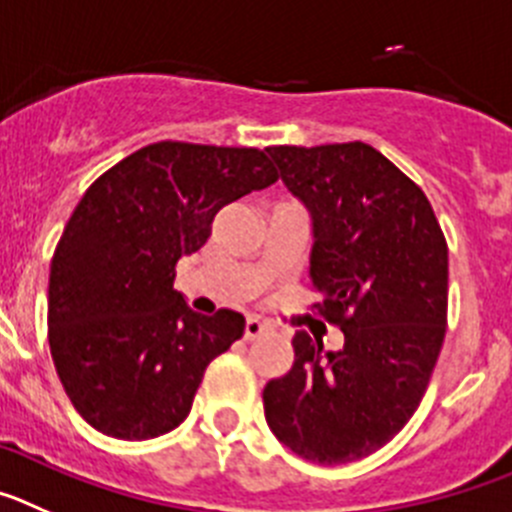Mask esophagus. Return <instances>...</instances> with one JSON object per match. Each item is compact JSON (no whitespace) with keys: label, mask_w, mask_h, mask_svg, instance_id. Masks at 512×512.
I'll list each match as a JSON object with an SVG mask.
<instances>
[{"label":"esophagus","mask_w":512,"mask_h":512,"mask_svg":"<svg viewBox=\"0 0 512 512\" xmlns=\"http://www.w3.org/2000/svg\"><path fill=\"white\" fill-rule=\"evenodd\" d=\"M265 331H267L265 321L255 319V316H252V319H247V324H245V339H247V342H255V339H260Z\"/></svg>","instance_id":"1"}]
</instances>
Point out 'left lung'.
I'll use <instances>...</instances> for the list:
<instances>
[{"mask_svg": "<svg viewBox=\"0 0 512 512\" xmlns=\"http://www.w3.org/2000/svg\"><path fill=\"white\" fill-rule=\"evenodd\" d=\"M267 153L313 224L316 311L344 347L296 331V362L262 390L267 426L298 457H370L411 421L446 334L449 250L426 193L365 142Z\"/></svg>", "mask_w": 512, "mask_h": 512, "instance_id": "obj_1", "label": "left lung"}]
</instances>
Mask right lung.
Returning a JSON list of instances; mask_svg holds the SVG:
<instances>
[{"label": "right lung", "instance_id": "add662e5", "mask_svg": "<svg viewBox=\"0 0 512 512\" xmlns=\"http://www.w3.org/2000/svg\"><path fill=\"white\" fill-rule=\"evenodd\" d=\"M278 181L265 150L163 140L119 160L78 201L53 252L48 342L73 408L114 439L181 426L214 357L245 316L191 311L176 262L201 250L214 216Z\"/></svg>", "mask_w": 512, "mask_h": 512}]
</instances>
